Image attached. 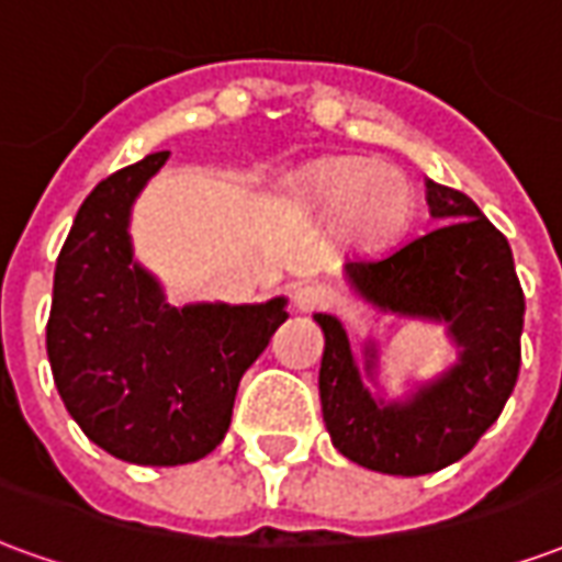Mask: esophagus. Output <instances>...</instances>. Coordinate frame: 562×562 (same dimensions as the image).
<instances>
[{
  "label": "esophagus",
  "mask_w": 562,
  "mask_h": 562,
  "mask_svg": "<svg viewBox=\"0 0 562 562\" xmlns=\"http://www.w3.org/2000/svg\"><path fill=\"white\" fill-rule=\"evenodd\" d=\"M334 301H337V294L330 292L328 285H318V282L294 289V306H297V313H316V310H328Z\"/></svg>",
  "instance_id": "34e87169"
}]
</instances>
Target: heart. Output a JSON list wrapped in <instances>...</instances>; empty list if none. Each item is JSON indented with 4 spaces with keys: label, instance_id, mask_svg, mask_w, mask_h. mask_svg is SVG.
<instances>
[{
    "label": "heart",
    "instance_id": "obj_1",
    "mask_svg": "<svg viewBox=\"0 0 562 562\" xmlns=\"http://www.w3.org/2000/svg\"><path fill=\"white\" fill-rule=\"evenodd\" d=\"M277 207L292 220L328 216L330 240L355 252L397 244L415 213L413 180L367 156H322L277 186Z\"/></svg>",
    "mask_w": 562,
    "mask_h": 562
}]
</instances>
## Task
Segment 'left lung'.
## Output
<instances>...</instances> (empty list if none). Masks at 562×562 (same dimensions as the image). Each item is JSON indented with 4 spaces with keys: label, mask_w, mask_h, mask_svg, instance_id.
Wrapping results in <instances>:
<instances>
[{
    "label": "left lung",
    "mask_w": 562,
    "mask_h": 562,
    "mask_svg": "<svg viewBox=\"0 0 562 562\" xmlns=\"http://www.w3.org/2000/svg\"><path fill=\"white\" fill-rule=\"evenodd\" d=\"M439 225L389 256L342 265L358 297L382 313L446 325L458 361L406 401H376L364 389L340 318L316 313L325 334L318 370L322 418L330 442L358 467L389 475H427L460 460L499 418L518 382L524 292L512 246L475 201L427 180ZM379 349L364 346L376 376Z\"/></svg>",
    "instance_id": "1"
}]
</instances>
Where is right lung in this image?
<instances>
[{
    "instance_id": "right-lung-1",
    "label": "right lung",
    "mask_w": 562,
    "mask_h": 562,
    "mask_svg": "<svg viewBox=\"0 0 562 562\" xmlns=\"http://www.w3.org/2000/svg\"><path fill=\"white\" fill-rule=\"evenodd\" d=\"M168 153L111 173L80 204L56 258L47 358L68 415L128 463L177 467L210 454L232 424L244 373L289 318L268 304L165 301L135 261L128 216Z\"/></svg>"
}]
</instances>
